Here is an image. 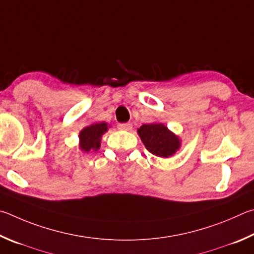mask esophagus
I'll return each mask as SVG.
<instances>
[{
  "label": "esophagus",
  "mask_w": 254,
  "mask_h": 254,
  "mask_svg": "<svg viewBox=\"0 0 254 254\" xmlns=\"http://www.w3.org/2000/svg\"><path fill=\"white\" fill-rule=\"evenodd\" d=\"M118 129L119 130H130L132 128L131 123H124V124H118Z\"/></svg>",
  "instance_id": "esophagus-1"
}]
</instances>
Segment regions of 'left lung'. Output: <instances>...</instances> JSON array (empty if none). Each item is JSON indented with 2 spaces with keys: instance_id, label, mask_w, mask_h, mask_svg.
<instances>
[{
  "instance_id": "8db88e82",
  "label": "left lung",
  "mask_w": 254,
  "mask_h": 254,
  "mask_svg": "<svg viewBox=\"0 0 254 254\" xmlns=\"http://www.w3.org/2000/svg\"><path fill=\"white\" fill-rule=\"evenodd\" d=\"M137 132L146 149L157 157H171L182 146L180 136L174 134L162 123L145 124L137 129Z\"/></svg>"
}]
</instances>
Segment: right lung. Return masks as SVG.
<instances>
[{
	"label": "right lung",
	"instance_id": "obj_1",
	"mask_svg": "<svg viewBox=\"0 0 254 254\" xmlns=\"http://www.w3.org/2000/svg\"><path fill=\"white\" fill-rule=\"evenodd\" d=\"M110 126L107 123H92L79 132V149L83 154L97 152L100 148L101 137L108 131Z\"/></svg>",
	"mask_w": 254,
	"mask_h": 254
}]
</instances>
